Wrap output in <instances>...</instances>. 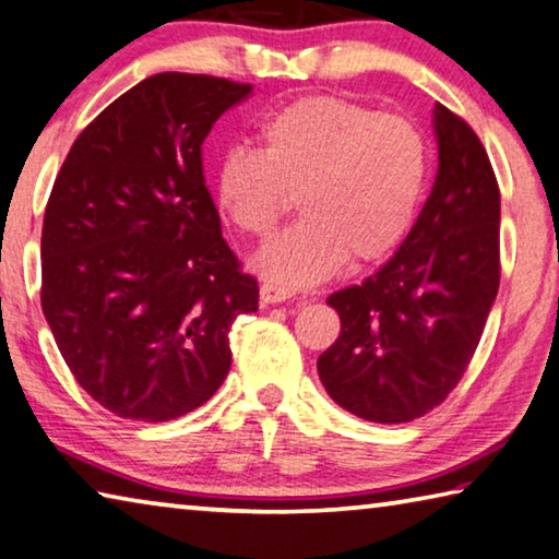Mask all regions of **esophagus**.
Masks as SVG:
<instances>
[{
    "mask_svg": "<svg viewBox=\"0 0 559 559\" xmlns=\"http://www.w3.org/2000/svg\"><path fill=\"white\" fill-rule=\"evenodd\" d=\"M295 297V292H292L289 287H282V285H272V282H267V285L260 287V299L262 305H280V301H287Z\"/></svg>",
    "mask_w": 559,
    "mask_h": 559,
    "instance_id": "obj_1",
    "label": "esophagus"
}]
</instances>
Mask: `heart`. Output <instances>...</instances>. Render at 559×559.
<instances>
[{"mask_svg":"<svg viewBox=\"0 0 559 559\" xmlns=\"http://www.w3.org/2000/svg\"><path fill=\"white\" fill-rule=\"evenodd\" d=\"M428 176V148L406 118L334 96L301 98L260 131V151L230 148L217 166V203L237 230L270 237L299 198L307 217L254 258L280 285L309 287L349 254L377 262L404 242Z\"/></svg>","mask_w":559,"mask_h":559,"instance_id":"heart-1","label":"heart"}]
</instances>
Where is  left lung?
<instances>
[{"label": "left lung", "instance_id": "left-lung-1", "mask_svg": "<svg viewBox=\"0 0 559 559\" xmlns=\"http://www.w3.org/2000/svg\"><path fill=\"white\" fill-rule=\"evenodd\" d=\"M438 173L396 254L326 299L342 332L317 359L336 404L408 424L443 404L486 329L500 285V190L473 128L433 108Z\"/></svg>", "mask_w": 559, "mask_h": 559}]
</instances>
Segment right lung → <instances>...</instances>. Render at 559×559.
<instances>
[{
    "mask_svg": "<svg viewBox=\"0 0 559 559\" xmlns=\"http://www.w3.org/2000/svg\"><path fill=\"white\" fill-rule=\"evenodd\" d=\"M250 84L166 71L91 121L44 213L41 309L91 399L145 424L203 406L233 364L258 280L219 230L203 176L210 128Z\"/></svg>",
    "mask_w": 559,
    "mask_h": 559,
    "instance_id": "obj_1",
    "label": "right lung"
}]
</instances>
